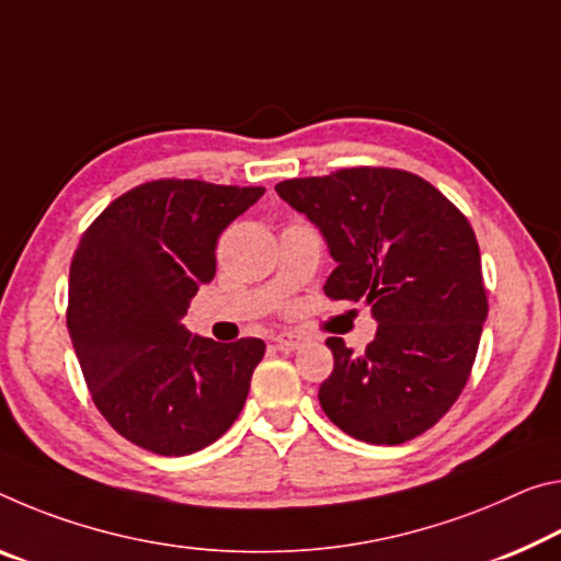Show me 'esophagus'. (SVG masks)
Here are the masks:
<instances>
[{
	"label": "esophagus",
	"mask_w": 561,
	"mask_h": 561,
	"mask_svg": "<svg viewBox=\"0 0 561 561\" xmlns=\"http://www.w3.org/2000/svg\"><path fill=\"white\" fill-rule=\"evenodd\" d=\"M274 342H277V346H282V350H299L301 344H305L307 340L301 334H295V332H279L277 336H274Z\"/></svg>",
	"instance_id": "1"
}]
</instances>
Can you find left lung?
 <instances>
[{"mask_svg":"<svg viewBox=\"0 0 561 561\" xmlns=\"http://www.w3.org/2000/svg\"><path fill=\"white\" fill-rule=\"evenodd\" d=\"M274 190L324 237L336 262L324 295L364 301L379 324L362 354L327 340L334 369L319 387L324 414L367 444L420 437L465 389L486 319L467 217L402 169H340Z\"/></svg>","mask_w":561,"mask_h":561,"instance_id":"obj_1","label":"left lung"}]
</instances>
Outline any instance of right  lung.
I'll list each match as a JSON object with an SVG mask.
<instances>
[{
	"instance_id": "right-lung-1",
	"label": "right lung",
	"mask_w": 561,
	"mask_h": 561,
	"mask_svg": "<svg viewBox=\"0 0 561 561\" xmlns=\"http://www.w3.org/2000/svg\"><path fill=\"white\" fill-rule=\"evenodd\" d=\"M262 186L157 180L114 199L69 270L67 327L102 416L162 457L217 442L242 412L264 342L221 344L182 324L215 279L217 239Z\"/></svg>"
}]
</instances>
